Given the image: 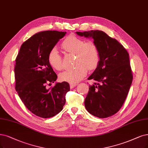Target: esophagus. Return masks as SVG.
<instances>
[{
  "instance_id": "obj_1",
  "label": "esophagus",
  "mask_w": 148,
  "mask_h": 148,
  "mask_svg": "<svg viewBox=\"0 0 148 148\" xmlns=\"http://www.w3.org/2000/svg\"><path fill=\"white\" fill-rule=\"evenodd\" d=\"M77 85V84H73V83H70V88H73L75 86Z\"/></svg>"
}]
</instances>
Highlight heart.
<instances>
[{
  "instance_id": "1",
  "label": "heart",
  "mask_w": 148,
  "mask_h": 148,
  "mask_svg": "<svg viewBox=\"0 0 148 148\" xmlns=\"http://www.w3.org/2000/svg\"><path fill=\"white\" fill-rule=\"evenodd\" d=\"M62 46L66 52L75 54L74 64L76 66L60 73V80L75 84L85 77L88 69L95 70L99 66L101 54L95 42H85L84 40L75 35H69L62 42ZM47 60L53 69L58 71L63 69V58L56 47L52 48L49 51Z\"/></svg>"
}]
</instances>
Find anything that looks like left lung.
<instances>
[{
  "mask_svg": "<svg viewBox=\"0 0 148 148\" xmlns=\"http://www.w3.org/2000/svg\"><path fill=\"white\" fill-rule=\"evenodd\" d=\"M78 35L93 38L99 49L101 60L88 78L93 79L85 100L90 114L105 118L116 113L126 99L132 82L129 55L116 39L101 30L76 32Z\"/></svg>",
  "mask_w": 148,
  "mask_h": 148,
  "instance_id": "obj_1",
  "label": "left lung"
}]
</instances>
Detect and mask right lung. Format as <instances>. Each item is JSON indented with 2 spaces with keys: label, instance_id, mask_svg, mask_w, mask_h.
Here are the masks:
<instances>
[{
  "label": "right lung",
  "instance_id": "right-lung-1",
  "mask_svg": "<svg viewBox=\"0 0 148 148\" xmlns=\"http://www.w3.org/2000/svg\"><path fill=\"white\" fill-rule=\"evenodd\" d=\"M66 34L56 30L38 32L22 45L16 58V90L27 108L42 118L62 110L66 94L70 90L66 82L47 86L57 78L48 62V53Z\"/></svg>",
  "mask_w": 148,
  "mask_h": 148
}]
</instances>
